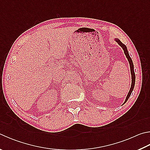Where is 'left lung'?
I'll return each mask as SVG.
<instances>
[{"instance_id": "1", "label": "left lung", "mask_w": 150, "mask_h": 150, "mask_svg": "<svg viewBox=\"0 0 150 150\" xmlns=\"http://www.w3.org/2000/svg\"><path fill=\"white\" fill-rule=\"evenodd\" d=\"M115 41L118 43V44L121 46L122 47V48L124 50V53L125 54V56H126L127 58L128 59V61L129 62V64H130V73H131V77H132V84H131V86H130V91L129 92V93L127 94V96L126 98V99H125V101L124 102L126 103L127 101L128 100V99L129 98V97L130 96V95H131L132 92L133 91V89H134V84H135V73H134V65H133V62L132 61V59L130 58V56H129V52L127 50V47L125 46L124 44H122L121 42V41L119 39H115ZM123 103V104H124Z\"/></svg>"}]
</instances>
